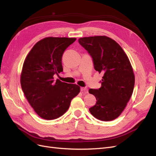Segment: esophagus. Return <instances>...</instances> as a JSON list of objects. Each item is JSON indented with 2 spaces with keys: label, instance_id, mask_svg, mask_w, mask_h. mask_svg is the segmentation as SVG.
Returning <instances> with one entry per match:
<instances>
[{
  "label": "esophagus",
  "instance_id": "1",
  "mask_svg": "<svg viewBox=\"0 0 156 156\" xmlns=\"http://www.w3.org/2000/svg\"><path fill=\"white\" fill-rule=\"evenodd\" d=\"M81 91H85V92H87V89L86 87H81L80 88Z\"/></svg>",
  "mask_w": 156,
  "mask_h": 156
}]
</instances>
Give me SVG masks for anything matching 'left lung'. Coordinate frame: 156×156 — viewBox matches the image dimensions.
Here are the masks:
<instances>
[{
    "instance_id": "1",
    "label": "left lung",
    "mask_w": 156,
    "mask_h": 156,
    "mask_svg": "<svg viewBox=\"0 0 156 156\" xmlns=\"http://www.w3.org/2000/svg\"><path fill=\"white\" fill-rule=\"evenodd\" d=\"M78 42L92 57L95 70L103 74L101 87L89 90L97 99L90 112L101 121L117 118L125 109L135 86L128 57L116 42L106 36L80 38Z\"/></svg>"
}]
</instances>
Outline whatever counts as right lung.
<instances>
[{"label": "right lung", "instance_id": "right-lung-1", "mask_svg": "<svg viewBox=\"0 0 156 156\" xmlns=\"http://www.w3.org/2000/svg\"><path fill=\"white\" fill-rule=\"evenodd\" d=\"M76 38L47 37L31 49L21 74L22 90L40 117L54 119L63 115L71 100L80 91L78 85L56 82L53 76L63 72L62 56Z\"/></svg>", "mask_w": 156, "mask_h": 156}]
</instances>
